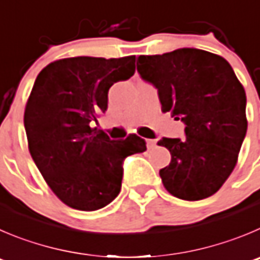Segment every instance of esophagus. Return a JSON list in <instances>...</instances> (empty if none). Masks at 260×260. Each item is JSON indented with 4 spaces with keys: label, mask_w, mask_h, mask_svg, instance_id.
I'll return each instance as SVG.
<instances>
[{
    "label": "esophagus",
    "mask_w": 260,
    "mask_h": 260,
    "mask_svg": "<svg viewBox=\"0 0 260 260\" xmlns=\"http://www.w3.org/2000/svg\"><path fill=\"white\" fill-rule=\"evenodd\" d=\"M155 144H157V142L153 139H147V147L148 149H153V148L155 147Z\"/></svg>",
    "instance_id": "34e87169"
}]
</instances>
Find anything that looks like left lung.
Returning <instances> with one entry per match:
<instances>
[{"instance_id":"1","label":"left lung","mask_w":260,"mask_h":260,"mask_svg":"<svg viewBox=\"0 0 260 260\" xmlns=\"http://www.w3.org/2000/svg\"><path fill=\"white\" fill-rule=\"evenodd\" d=\"M137 66L158 89L162 112L185 123L184 139L158 142L171 153L170 165L159 171L163 186L190 202L211 197L234 171L246 135L243 84L223 57L203 49L139 56Z\"/></svg>"}]
</instances>
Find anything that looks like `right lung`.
Listing matches in <instances>:
<instances>
[{"label":"right lung","mask_w":260,"mask_h":260,"mask_svg":"<svg viewBox=\"0 0 260 260\" xmlns=\"http://www.w3.org/2000/svg\"><path fill=\"white\" fill-rule=\"evenodd\" d=\"M135 73V56L70 57L38 74L24 112L28 148L54 195L66 206L91 212L110 204L122 181V160L147 150L130 134L111 140L94 126L107 110L108 90Z\"/></svg>","instance_id":"obj_1"}]
</instances>
